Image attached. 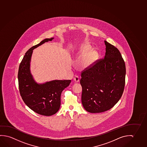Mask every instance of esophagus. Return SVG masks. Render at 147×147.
Masks as SVG:
<instances>
[{
	"label": "esophagus",
	"instance_id": "obj_1",
	"mask_svg": "<svg viewBox=\"0 0 147 147\" xmlns=\"http://www.w3.org/2000/svg\"><path fill=\"white\" fill-rule=\"evenodd\" d=\"M74 81H75L76 83H78L79 82V78L78 76H76V77L74 78Z\"/></svg>",
	"mask_w": 147,
	"mask_h": 147
}]
</instances>
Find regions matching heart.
<instances>
[{
  "instance_id": "b5f03b06",
  "label": "heart",
  "mask_w": 147,
  "mask_h": 147,
  "mask_svg": "<svg viewBox=\"0 0 147 147\" xmlns=\"http://www.w3.org/2000/svg\"><path fill=\"white\" fill-rule=\"evenodd\" d=\"M88 45H84L82 47L77 56L78 66L82 70L87 69L93 65L98 58V51L92 49Z\"/></svg>"
}]
</instances>
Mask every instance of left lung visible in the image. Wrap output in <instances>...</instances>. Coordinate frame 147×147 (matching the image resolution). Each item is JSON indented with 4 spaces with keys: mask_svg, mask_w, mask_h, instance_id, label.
<instances>
[{
    "mask_svg": "<svg viewBox=\"0 0 147 147\" xmlns=\"http://www.w3.org/2000/svg\"><path fill=\"white\" fill-rule=\"evenodd\" d=\"M104 58L81 74L82 103L90 113L105 112L121 98L125 84L126 66L117 47L104 41Z\"/></svg>",
    "mask_w": 147,
    "mask_h": 147,
    "instance_id": "left-lung-1",
    "label": "left lung"
}]
</instances>
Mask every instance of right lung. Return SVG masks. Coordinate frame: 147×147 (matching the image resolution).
Returning a JSON list of instances; mask_svg holds the SVG:
<instances>
[{
  "label": "right lung",
  "mask_w": 147,
  "mask_h": 147,
  "mask_svg": "<svg viewBox=\"0 0 147 147\" xmlns=\"http://www.w3.org/2000/svg\"><path fill=\"white\" fill-rule=\"evenodd\" d=\"M54 39H45L28 49L20 64L18 74L19 91L24 102L34 112L45 116H51L58 111L61 93L71 82V80H55L38 83L30 72L33 50Z\"/></svg>",
  "instance_id": "right-lung-1"
}]
</instances>
